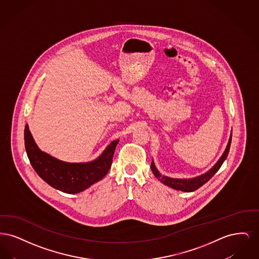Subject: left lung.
<instances>
[{
    "label": "left lung",
    "mask_w": 259,
    "mask_h": 259,
    "mask_svg": "<svg viewBox=\"0 0 259 259\" xmlns=\"http://www.w3.org/2000/svg\"><path fill=\"white\" fill-rule=\"evenodd\" d=\"M231 140H232V134L230 135L227 147L225 148L222 157L219 159L212 168L209 169L208 172H205L201 176H198V177L192 178V179H172V178L167 177V176H163L155 167L153 160L151 162V171L162 184H164L171 188H174V189H177V190H181V191H185V192H192V191L198 189L199 187H201L202 185H205L207 182H209V180L213 177V175L220 170L222 163L225 161L227 155H228L230 146H231Z\"/></svg>",
    "instance_id": "8db88e82"
}]
</instances>
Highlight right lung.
I'll list each match as a JSON object with an SVG mask.
<instances>
[{
  "mask_svg": "<svg viewBox=\"0 0 259 259\" xmlns=\"http://www.w3.org/2000/svg\"><path fill=\"white\" fill-rule=\"evenodd\" d=\"M24 141L28 158L37 175L50 186L69 194L85 190L108 174L119 142V140L111 142L95 160L69 163L58 160L37 148L28 125L25 126Z\"/></svg>",
  "mask_w": 259,
  "mask_h": 259,
  "instance_id": "1",
  "label": "right lung"
}]
</instances>
